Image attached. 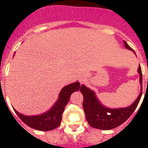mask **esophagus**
Here are the masks:
<instances>
[{
	"label": "esophagus",
	"instance_id": "esophagus-1",
	"mask_svg": "<svg viewBox=\"0 0 148 148\" xmlns=\"http://www.w3.org/2000/svg\"><path fill=\"white\" fill-rule=\"evenodd\" d=\"M84 79H85V76H81V77H79V81H80V82H82Z\"/></svg>",
	"mask_w": 148,
	"mask_h": 148
}]
</instances>
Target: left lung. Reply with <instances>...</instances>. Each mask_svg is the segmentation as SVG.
Here are the masks:
<instances>
[{"instance_id":"left-lung-1","label":"left lung","mask_w":148,"mask_h":148,"mask_svg":"<svg viewBox=\"0 0 148 148\" xmlns=\"http://www.w3.org/2000/svg\"><path fill=\"white\" fill-rule=\"evenodd\" d=\"M124 44L126 48L132 51L135 53L125 41H124ZM137 71L140 74L141 90L136 100L131 106L125 108H108L101 104L93 90H90L84 84L81 86L80 91L82 93L84 98L82 106L86 121L91 127L102 130H110L120 126L130 117L131 115L136 109L142 96V71L140 66H139Z\"/></svg>"}]
</instances>
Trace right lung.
Wrapping results in <instances>:
<instances>
[{
    "mask_svg": "<svg viewBox=\"0 0 148 148\" xmlns=\"http://www.w3.org/2000/svg\"><path fill=\"white\" fill-rule=\"evenodd\" d=\"M80 89L79 82L69 84L60 91L58 100L51 109L46 112L36 116H26L20 113L14 109V111L21 121L32 128L39 131H51L58 127L62 121V115L65 107L67 105L72 93Z\"/></svg>",
    "mask_w": 148,
    "mask_h": 148,
    "instance_id": "right-lung-1",
    "label": "right lung"
}]
</instances>
